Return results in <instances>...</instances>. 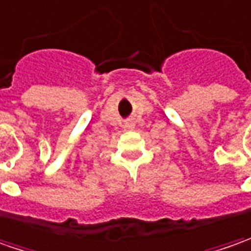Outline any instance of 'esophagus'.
<instances>
[{
    "label": "esophagus",
    "mask_w": 251,
    "mask_h": 251,
    "mask_svg": "<svg viewBox=\"0 0 251 251\" xmlns=\"http://www.w3.org/2000/svg\"><path fill=\"white\" fill-rule=\"evenodd\" d=\"M135 127V123L134 121H126V124H124V128L126 130H132Z\"/></svg>",
    "instance_id": "34e87169"
}]
</instances>
